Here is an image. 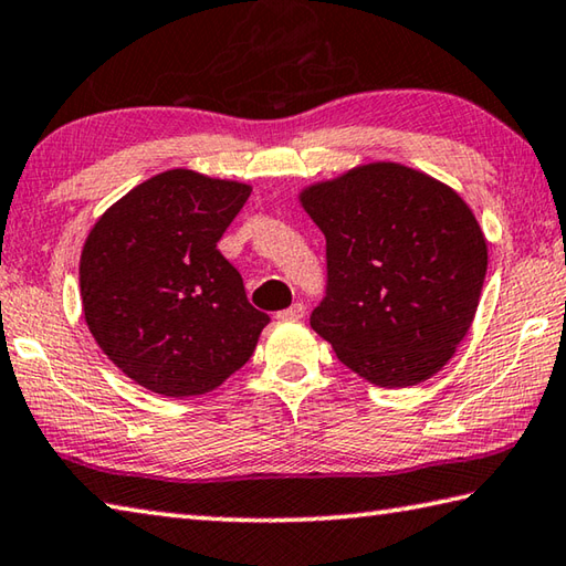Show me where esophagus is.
Masks as SVG:
<instances>
[{
  "instance_id": "1",
  "label": "esophagus",
  "mask_w": 566,
  "mask_h": 566,
  "mask_svg": "<svg viewBox=\"0 0 566 566\" xmlns=\"http://www.w3.org/2000/svg\"><path fill=\"white\" fill-rule=\"evenodd\" d=\"M302 316H304V304L302 302H296V304L290 306V310L276 314V318H282V322H300Z\"/></svg>"
}]
</instances>
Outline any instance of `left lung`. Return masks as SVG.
<instances>
[{
	"instance_id": "1",
	"label": "left lung",
	"mask_w": 566,
	"mask_h": 566,
	"mask_svg": "<svg viewBox=\"0 0 566 566\" xmlns=\"http://www.w3.org/2000/svg\"><path fill=\"white\" fill-rule=\"evenodd\" d=\"M300 202L326 238V296L312 328L381 388L438 374L475 318L488 242L446 182L368 163L314 182Z\"/></svg>"
}]
</instances>
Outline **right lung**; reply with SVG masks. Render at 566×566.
<instances>
[{
  "instance_id": "1",
  "label": "right lung",
  "mask_w": 566,
  "mask_h": 566,
  "mask_svg": "<svg viewBox=\"0 0 566 566\" xmlns=\"http://www.w3.org/2000/svg\"><path fill=\"white\" fill-rule=\"evenodd\" d=\"M252 188L166 170L101 214L81 252L88 332L153 394L200 396L250 361L270 316L218 250Z\"/></svg>"
}]
</instances>
